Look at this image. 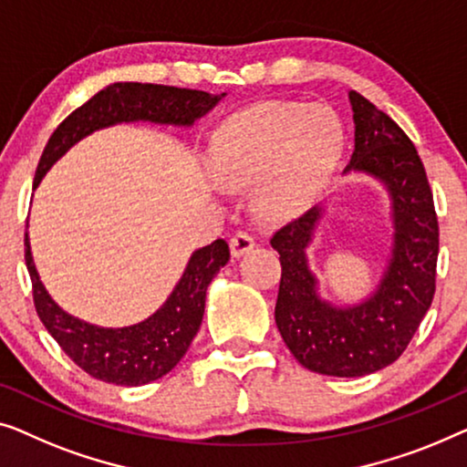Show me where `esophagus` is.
Returning a JSON list of instances; mask_svg holds the SVG:
<instances>
[{"label": "esophagus", "mask_w": 467, "mask_h": 467, "mask_svg": "<svg viewBox=\"0 0 467 467\" xmlns=\"http://www.w3.org/2000/svg\"><path fill=\"white\" fill-rule=\"evenodd\" d=\"M254 236L249 233H236L231 239V254L233 258H241V255L249 254L254 249Z\"/></svg>", "instance_id": "esophagus-1"}]
</instances>
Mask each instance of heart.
I'll return each instance as SVG.
<instances>
[{
    "instance_id": "heart-1",
    "label": "heart",
    "mask_w": 467,
    "mask_h": 467,
    "mask_svg": "<svg viewBox=\"0 0 467 467\" xmlns=\"http://www.w3.org/2000/svg\"><path fill=\"white\" fill-rule=\"evenodd\" d=\"M340 152L343 127L330 108L271 101L233 116L215 133L209 162L228 188L255 183L260 218L284 222L311 205Z\"/></svg>"
}]
</instances>
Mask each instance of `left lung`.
<instances>
[{"mask_svg": "<svg viewBox=\"0 0 467 467\" xmlns=\"http://www.w3.org/2000/svg\"><path fill=\"white\" fill-rule=\"evenodd\" d=\"M356 150L345 173L379 180L391 199L393 247L377 290L351 306L321 300L306 247L324 209L313 207L273 234L281 284L275 321L287 349L311 372L364 377L402 356L436 292L438 218L417 148L385 111L349 90Z\"/></svg>", "mask_w": 467, "mask_h": 467, "instance_id": "1", "label": "left lung"}]
</instances>
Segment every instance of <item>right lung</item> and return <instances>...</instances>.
<instances>
[{"mask_svg": "<svg viewBox=\"0 0 467 467\" xmlns=\"http://www.w3.org/2000/svg\"><path fill=\"white\" fill-rule=\"evenodd\" d=\"M222 95L205 90L162 87V84L116 82L99 90L58 124L46 143L36 171L34 188L39 186L55 162L67 150L95 130L118 122H156L192 127L194 120L215 108ZM231 249L224 239L213 241L190 255L186 271L177 281L165 305L154 315L127 327H99L65 313L46 292L31 255L29 234L25 233V262L34 285L36 311L69 359L105 383L137 387L165 377L186 356L199 332L205 313L207 287L226 262Z\"/></svg>", "mask_w": 467, "mask_h": 467, "instance_id": "right-lung-1", "label": "right lung"}]
</instances>
